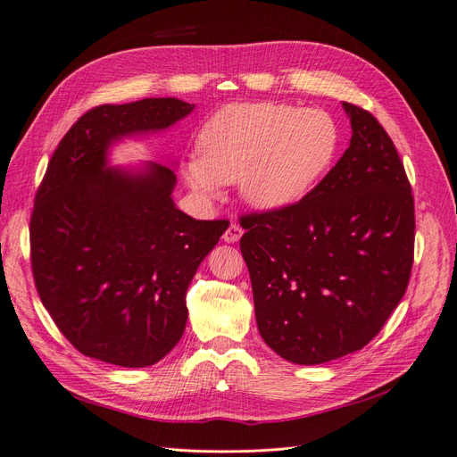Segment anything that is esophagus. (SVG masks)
Returning <instances> with one entry per match:
<instances>
[{
    "mask_svg": "<svg viewBox=\"0 0 457 457\" xmlns=\"http://www.w3.org/2000/svg\"><path fill=\"white\" fill-rule=\"evenodd\" d=\"M242 234H244V230H242V227L240 225H237V223H230L228 225V228L225 230V234H223V240L225 242H228V244H234V242H238L240 238H242Z\"/></svg>",
    "mask_w": 457,
    "mask_h": 457,
    "instance_id": "esophagus-1",
    "label": "esophagus"
}]
</instances>
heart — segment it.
Wrapping results in <instances>:
<instances>
[{
    "label": "heart",
    "instance_id": "obj_1",
    "mask_svg": "<svg viewBox=\"0 0 457 457\" xmlns=\"http://www.w3.org/2000/svg\"><path fill=\"white\" fill-rule=\"evenodd\" d=\"M336 118L322 108L284 103L223 106L198 131V152L185 163L188 185L213 198L240 181L242 196L261 210L305 198L339 150Z\"/></svg>",
    "mask_w": 457,
    "mask_h": 457
}]
</instances>
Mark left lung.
I'll return each mask as SVG.
<instances>
[{
    "instance_id": "left-lung-1",
    "label": "left lung",
    "mask_w": 457,
    "mask_h": 457,
    "mask_svg": "<svg viewBox=\"0 0 457 457\" xmlns=\"http://www.w3.org/2000/svg\"><path fill=\"white\" fill-rule=\"evenodd\" d=\"M343 108L351 145L322 181L292 205L240 219L259 334L305 366L376 337L413 265L416 212L404 163L376 116Z\"/></svg>"
}]
</instances>
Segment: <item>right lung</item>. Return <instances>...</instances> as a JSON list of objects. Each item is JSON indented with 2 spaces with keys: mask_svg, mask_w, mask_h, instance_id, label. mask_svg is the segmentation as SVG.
Here are the masks:
<instances>
[{
  "mask_svg": "<svg viewBox=\"0 0 457 457\" xmlns=\"http://www.w3.org/2000/svg\"><path fill=\"white\" fill-rule=\"evenodd\" d=\"M192 108L173 96L95 106L47 163L30 217L32 274L53 322L81 354L145 368L183 336L187 287L228 220L177 210L168 165L108 170L106 148L170 128Z\"/></svg>",
  "mask_w": 457,
  "mask_h": 457,
  "instance_id": "obj_1",
  "label": "right lung"
}]
</instances>
